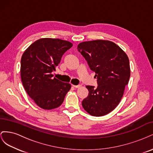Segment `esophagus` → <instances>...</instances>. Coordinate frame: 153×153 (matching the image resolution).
I'll return each mask as SVG.
<instances>
[{
    "label": "esophagus",
    "instance_id": "obj_1",
    "mask_svg": "<svg viewBox=\"0 0 153 153\" xmlns=\"http://www.w3.org/2000/svg\"><path fill=\"white\" fill-rule=\"evenodd\" d=\"M72 86H73V87H75V88H78V87H80V85H72Z\"/></svg>",
    "mask_w": 153,
    "mask_h": 153
}]
</instances>
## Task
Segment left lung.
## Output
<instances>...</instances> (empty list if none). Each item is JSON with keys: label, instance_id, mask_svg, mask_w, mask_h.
I'll use <instances>...</instances> for the list:
<instances>
[{"label": "left lung", "instance_id": "1", "mask_svg": "<svg viewBox=\"0 0 153 153\" xmlns=\"http://www.w3.org/2000/svg\"><path fill=\"white\" fill-rule=\"evenodd\" d=\"M78 51L95 72L98 86L87 85L89 94L82 101L83 108L91 115L103 116L116 107L130 77L129 59L124 51L110 41L82 42Z\"/></svg>", "mask_w": 153, "mask_h": 153}]
</instances>
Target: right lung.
Wrapping results in <instances>:
<instances>
[{
    "label": "right lung",
    "mask_w": 153,
    "mask_h": 153,
    "mask_svg": "<svg viewBox=\"0 0 153 153\" xmlns=\"http://www.w3.org/2000/svg\"><path fill=\"white\" fill-rule=\"evenodd\" d=\"M72 43L59 39L42 38L30 45L21 59L20 73L27 93L37 105L45 110L57 108L71 88L53 78L52 72Z\"/></svg>",
    "instance_id": "obj_1"
}]
</instances>
